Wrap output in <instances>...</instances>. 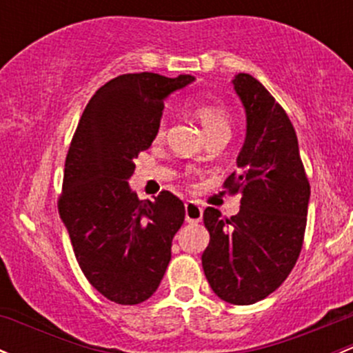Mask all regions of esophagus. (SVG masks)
Segmentation results:
<instances>
[{
    "label": "esophagus",
    "instance_id": "obj_1",
    "mask_svg": "<svg viewBox=\"0 0 353 353\" xmlns=\"http://www.w3.org/2000/svg\"><path fill=\"white\" fill-rule=\"evenodd\" d=\"M185 208V221L188 223H199L201 218H203V209L194 201H188L184 204Z\"/></svg>",
    "mask_w": 353,
    "mask_h": 353
}]
</instances>
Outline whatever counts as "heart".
<instances>
[{"label": "heart", "instance_id": "obj_1", "mask_svg": "<svg viewBox=\"0 0 353 353\" xmlns=\"http://www.w3.org/2000/svg\"><path fill=\"white\" fill-rule=\"evenodd\" d=\"M189 108H191L192 115L199 120L208 135L218 132V130L230 132V114L223 103L216 102V100H194L189 103ZM159 134H162V127L159 129Z\"/></svg>", "mask_w": 353, "mask_h": 353}]
</instances>
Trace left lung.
<instances>
[{"instance_id":"1","label":"left lung","mask_w":353,"mask_h":353,"mask_svg":"<svg viewBox=\"0 0 353 353\" xmlns=\"http://www.w3.org/2000/svg\"><path fill=\"white\" fill-rule=\"evenodd\" d=\"M246 114V137L224 188L241 191V208L230 219L206 208L209 245L203 270L212 292L233 305H251L278 288L303 245L310 184L296 132L286 112L248 73L233 79Z\"/></svg>"}]
</instances>
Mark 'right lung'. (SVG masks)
I'll return each mask as SVG.
<instances>
[{
  "instance_id": "right-lung-1",
  "label": "right lung",
  "mask_w": 353,
  "mask_h": 353,
  "mask_svg": "<svg viewBox=\"0 0 353 353\" xmlns=\"http://www.w3.org/2000/svg\"><path fill=\"white\" fill-rule=\"evenodd\" d=\"M191 82L150 72L115 77L87 103L70 144L60 218L85 278L119 305L154 295L184 223L179 197L162 191L141 201L129 179L159 132L164 100Z\"/></svg>"
}]
</instances>
